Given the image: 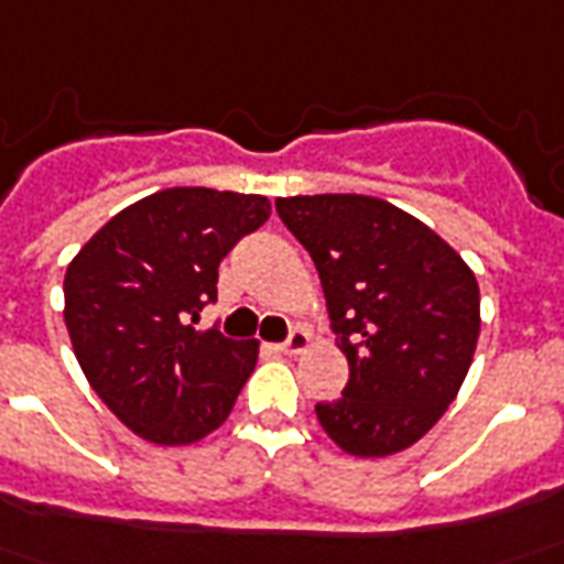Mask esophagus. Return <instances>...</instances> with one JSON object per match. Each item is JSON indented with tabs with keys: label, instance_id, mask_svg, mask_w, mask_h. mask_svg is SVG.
Here are the masks:
<instances>
[{
	"label": "esophagus",
	"instance_id": "1",
	"mask_svg": "<svg viewBox=\"0 0 564 564\" xmlns=\"http://www.w3.org/2000/svg\"><path fill=\"white\" fill-rule=\"evenodd\" d=\"M308 345H311L308 333H305V329H293L290 338H286L283 345H278V350H283V354H305Z\"/></svg>",
	"mask_w": 564,
	"mask_h": 564
}]
</instances>
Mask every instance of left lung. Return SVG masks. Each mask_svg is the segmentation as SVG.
I'll use <instances>...</instances> for the list:
<instances>
[{
    "mask_svg": "<svg viewBox=\"0 0 564 564\" xmlns=\"http://www.w3.org/2000/svg\"><path fill=\"white\" fill-rule=\"evenodd\" d=\"M321 274L348 388L317 403L341 452L384 458L419 443L458 397L479 338V283L421 219L369 195L274 200Z\"/></svg>",
    "mask_w": 564,
    "mask_h": 564,
    "instance_id": "left-lung-1",
    "label": "left lung"
}]
</instances>
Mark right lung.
<instances>
[{
	"label": "right lung",
	"mask_w": 564,
	"mask_h": 564,
	"mask_svg": "<svg viewBox=\"0 0 564 564\" xmlns=\"http://www.w3.org/2000/svg\"><path fill=\"white\" fill-rule=\"evenodd\" d=\"M271 216L265 195L183 186L124 207L63 278V321L88 384L128 431L192 446L228 419L259 360L256 338L195 329L216 269Z\"/></svg>",
	"instance_id": "right-lung-1"
}]
</instances>
